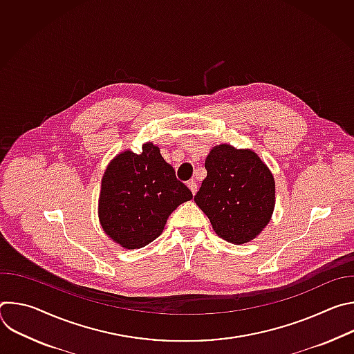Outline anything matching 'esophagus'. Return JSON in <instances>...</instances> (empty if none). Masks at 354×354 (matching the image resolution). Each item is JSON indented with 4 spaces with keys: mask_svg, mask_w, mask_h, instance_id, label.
<instances>
[{
    "mask_svg": "<svg viewBox=\"0 0 354 354\" xmlns=\"http://www.w3.org/2000/svg\"><path fill=\"white\" fill-rule=\"evenodd\" d=\"M187 187H189V189L192 190V193L194 194V193L197 192V183H196V180H193V179L189 180V182H187Z\"/></svg>",
    "mask_w": 354,
    "mask_h": 354,
    "instance_id": "esophagus-1",
    "label": "esophagus"
}]
</instances>
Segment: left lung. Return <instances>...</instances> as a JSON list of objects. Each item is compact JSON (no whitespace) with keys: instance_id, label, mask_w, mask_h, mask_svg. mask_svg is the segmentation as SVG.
<instances>
[{"instance_id":"obj_1","label":"left lung","mask_w":354,"mask_h":354,"mask_svg":"<svg viewBox=\"0 0 354 354\" xmlns=\"http://www.w3.org/2000/svg\"><path fill=\"white\" fill-rule=\"evenodd\" d=\"M207 176L194 196L216 234L232 243L254 239L274 209V179L249 149L221 144L206 158Z\"/></svg>"}]
</instances>
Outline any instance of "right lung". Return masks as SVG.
<instances>
[{"label": "right lung", "instance_id": "1", "mask_svg": "<svg viewBox=\"0 0 354 354\" xmlns=\"http://www.w3.org/2000/svg\"><path fill=\"white\" fill-rule=\"evenodd\" d=\"M192 197L161 157L160 148L147 142L142 153L124 151L108 165L99 197V220L115 242L138 249L158 238L169 214Z\"/></svg>", "mask_w": 354, "mask_h": 354}]
</instances>
